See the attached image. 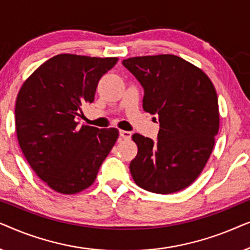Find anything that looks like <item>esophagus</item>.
Masks as SVG:
<instances>
[{
    "label": "esophagus",
    "mask_w": 250,
    "mask_h": 250,
    "mask_svg": "<svg viewBox=\"0 0 250 250\" xmlns=\"http://www.w3.org/2000/svg\"><path fill=\"white\" fill-rule=\"evenodd\" d=\"M119 135H121V138H123L124 140H129L132 138V133L128 132V131H123V129H121L119 131Z\"/></svg>",
    "instance_id": "esophagus-1"
}]
</instances>
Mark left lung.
Returning a JSON list of instances; mask_svg holds the SVG:
<instances>
[{"mask_svg": "<svg viewBox=\"0 0 250 250\" xmlns=\"http://www.w3.org/2000/svg\"><path fill=\"white\" fill-rule=\"evenodd\" d=\"M123 64L145 88V111L158 116L160 124L157 142L138 133L132 135L138 146V155L129 164L133 180L153 193L186 189L206 166L220 127L210 78L174 54L133 57Z\"/></svg>", "mask_w": 250, "mask_h": 250, "instance_id": "obj_1", "label": "left lung"}]
</instances>
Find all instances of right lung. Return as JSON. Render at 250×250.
I'll return each instance as SVG.
<instances>
[{
    "mask_svg": "<svg viewBox=\"0 0 250 250\" xmlns=\"http://www.w3.org/2000/svg\"><path fill=\"white\" fill-rule=\"evenodd\" d=\"M117 61L58 54L20 87L15 109L19 146L36 175L57 192L74 194L91 187L117 141V128L76 122L82 104L93 102L99 81Z\"/></svg>",
    "mask_w": 250,
    "mask_h": 250,
    "instance_id": "right-lung-1",
    "label": "right lung"
}]
</instances>
